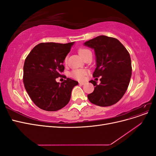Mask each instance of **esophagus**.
<instances>
[{
  "label": "esophagus",
  "mask_w": 156,
  "mask_h": 156,
  "mask_svg": "<svg viewBox=\"0 0 156 156\" xmlns=\"http://www.w3.org/2000/svg\"><path fill=\"white\" fill-rule=\"evenodd\" d=\"M79 85H84V84H85V83H83V82H79Z\"/></svg>",
  "instance_id": "34e87169"
}]
</instances>
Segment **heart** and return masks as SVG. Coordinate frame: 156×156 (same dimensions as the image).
Masks as SVG:
<instances>
[{
    "label": "heart",
    "instance_id": "1",
    "mask_svg": "<svg viewBox=\"0 0 156 156\" xmlns=\"http://www.w3.org/2000/svg\"><path fill=\"white\" fill-rule=\"evenodd\" d=\"M88 51H90V50H88L87 49L81 48L78 50V53H79V55L81 56L82 58H83L84 56L85 55ZM66 61H67V58H66L64 62H66ZM87 73V72L86 69H75L73 71L72 73H71V76L75 79H77V80H80V81H81V80H83L84 79V77H85Z\"/></svg>",
    "mask_w": 156,
    "mask_h": 156
}]
</instances>
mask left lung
<instances>
[{
	"mask_svg": "<svg viewBox=\"0 0 156 156\" xmlns=\"http://www.w3.org/2000/svg\"><path fill=\"white\" fill-rule=\"evenodd\" d=\"M84 45L95 52L96 68L93 77H101L99 85L93 80L90 81L95 87L88 99L101 107L115 104L124 95L130 81L132 68L128 51L119 40L103 35L86 41Z\"/></svg>",
	"mask_w": 156,
	"mask_h": 156,
	"instance_id": "8db88e82",
	"label": "left lung"
}]
</instances>
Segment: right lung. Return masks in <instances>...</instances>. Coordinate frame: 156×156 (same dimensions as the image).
<instances>
[{
    "mask_svg": "<svg viewBox=\"0 0 156 156\" xmlns=\"http://www.w3.org/2000/svg\"><path fill=\"white\" fill-rule=\"evenodd\" d=\"M74 43H41L32 49L25 59V88L32 101L41 109H61L69 103L72 89L78 84L69 78L61 84L56 81L59 77H65L60 73L64 70L63 63Z\"/></svg>",
    "mask_w": 156,
    "mask_h": 156,
    "instance_id": "obj_1",
    "label": "right lung"
}]
</instances>
